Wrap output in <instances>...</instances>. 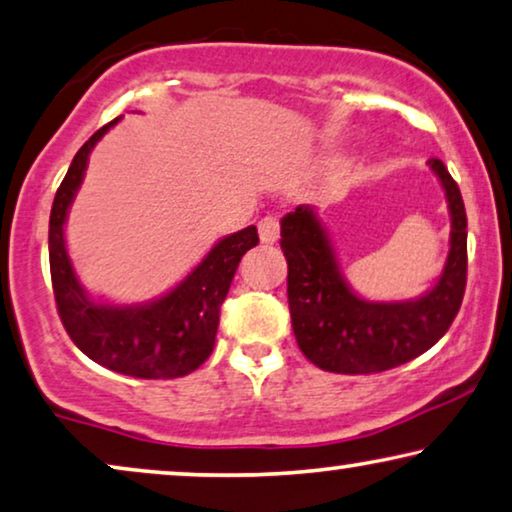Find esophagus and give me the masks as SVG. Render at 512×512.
Returning a JSON list of instances; mask_svg holds the SVG:
<instances>
[{"label":"esophagus","instance_id":"esophagus-1","mask_svg":"<svg viewBox=\"0 0 512 512\" xmlns=\"http://www.w3.org/2000/svg\"><path fill=\"white\" fill-rule=\"evenodd\" d=\"M259 241L262 243H276L278 236H280V222L278 218H273V215H266V218L259 220Z\"/></svg>","mask_w":512,"mask_h":512}]
</instances>
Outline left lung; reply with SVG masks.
Segmentation results:
<instances>
[{"label":"left lung","mask_w":512,"mask_h":512,"mask_svg":"<svg viewBox=\"0 0 512 512\" xmlns=\"http://www.w3.org/2000/svg\"><path fill=\"white\" fill-rule=\"evenodd\" d=\"M429 167L441 181L450 211V253L441 278L417 299L369 301L345 280L327 229L311 206L280 220L287 259V301L304 355L322 371L378 373L427 352L462 306L466 290V211L457 183L441 160Z\"/></svg>","instance_id":"left-lung-1"}]
</instances>
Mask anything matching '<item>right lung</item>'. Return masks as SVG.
Returning a JSON list of instances; mask_svg holds the SVG:
<instances>
[{
	"mask_svg": "<svg viewBox=\"0 0 512 512\" xmlns=\"http://www.w3.org/2000/svg\"><path fill=\"white\" fill-rule=\"evenodd\" d=\"M120 118L97 129L78 150L57 187L48 225L50 278L57 313L67 334L92 362L132 378H181L199 369L213 352L220 306L225 301L241 257L259 243L257 227L229 234L211 248L174 290L146 304L118 306L95 301L71 264L64 243V222L78 187L83 183L88 157L97 141Z\"/></svg>",
	"mask_w": 512,
	"mask_h": 512,
	"instance_id": "1",
	"label": "right lung"
}]
</instances>
